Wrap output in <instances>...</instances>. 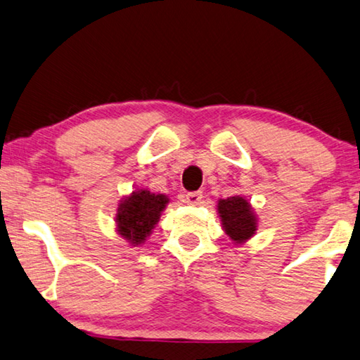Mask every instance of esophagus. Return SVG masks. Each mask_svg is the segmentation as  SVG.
<instances>
[{"label": "esophagus", "mask_w": 360, "mask_h": 360, "mask_svg": "<svg viewBox=\"0 0 360 360\" xmlns=\"http://www.w3.org/2000/svg\"><path fill=\"white\" fill-rule=\"evenodd\" d=\"M185 202L186 204H191V205H196L202 201V191H193V193H186L185 196Z\"/></svg>", "instance_id": "esophagus-1"}]
</instances>
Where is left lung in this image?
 I'll return each mask as SVG.
<instances>
[{"label":"left lung","mask_w":360,"mask_h":360,"mask_svg":"<svg viewBox=\"0 0 360 360\" xmlns=\"http://www.w3.org/2000/svg\"><path fill=\"white\" fill-rule=\"evenodd\" d=\"M219 214L221 225L234 243H245L257 231V219L250 204L240 196H233L219 201Z\"/></svg>","instance_id":"obj_1"}]
</instances>
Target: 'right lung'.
<instances>
[{
  "instance_id": "right-lung-1",
  "label": "right lung",
  "mask_w": 360,
  "mask_h": 360,
  "mask_svg": "<svg viewBox=\"0 0 360 360\" xmlns=\"http://www.w3.org/2000/svg\"><path fill=\"white\" fill-rule=\"evenodd\" d=\"M167 202L169 198L164 194H155L146 190L134 191L117 207V231L129 243L141 244L155 228Z\"/></svg>"
}]
</instances>
